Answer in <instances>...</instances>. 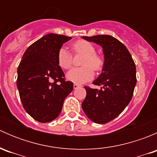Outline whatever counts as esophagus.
Listing matches in <instances>:
<instances>
[{
  "mask_svg": "<svg viewBox=\"0 0 157 157\" xmlns=\"http://www.w3.org/2000/svg\"><path fill=\"white\" fill-rule=\"evenodd\" d=\"M79 87H80V86H79L78 84H77V83H74V89H75V90H76V89H77Z\"/></svg>",
  "mask_w": 157,
  "mask_h": 157,
  "instance_id": "obj_1",
  "label": "esophagus"
}]
</instances>
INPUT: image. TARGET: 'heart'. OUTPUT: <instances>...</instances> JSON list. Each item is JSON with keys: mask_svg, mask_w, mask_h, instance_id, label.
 <instances>
[{"mask_svg": "<svg viewBox=\"0 0 157 157\" xmlns=\"http://www.w3.org/2000/svg\"><path fill=\"white\" fill-rule=\"evenodd\" d=\"M73 52L76 55H84L81 61L83 67H74L68 71L67 78L73 83L81 84L91 80L93 77V69L99 72L104 66V59L100 55L96 53V48L93 44L86 40H78L72 44ZM58 64L61 68L69 69L73 64V56L67 49L61 48L57 55Z\"/></svg>", "mask_w": 157, "mask_h": 157, "instance_id": "heart-1", "label": "heart"}]
</instances>
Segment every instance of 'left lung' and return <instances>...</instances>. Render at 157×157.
I'll return each instance as SVG.
<instances>
[{"instance_id": "8db88e82", "label": "left lung", "mask_w": 157, "mask_h": 157, "mask_svg": "<svg viewBox=\"0 0 157 157\" xmlns=\"http://www.w3.org/2000/svg\"><path fill=\"white\" fill-rule=\"evenodd\" d=\"M83 39L102 46L104 66L93 84L100 90L84 86L86 96L82 109L90 120L105 124L123 112L128 105L137 83L136 66L124 44L109 35H98Z\"/></svg>"}]
</instances>
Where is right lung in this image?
Returning a JSON list of instances; mask_svg holds the SVG:
<instances>
[{
	"mask_svg": "<svg viewBox=\"0 0 157 157\" xmlns=\"http://www.w3.org/2000/svg\"><path fill=\"white\" fill-rule=\"evenodd\" d=\"M71 37L55 33L45 35L26 50L17 69V85L23 108L42 123L59 115L74 83L65 80L58 64V50Z\"/></svg>",
	"mask_w": 157,
	"mask_h": 157,
	"instance_id": "obj_1",
	"label": "right lung"
}]
</instances>
